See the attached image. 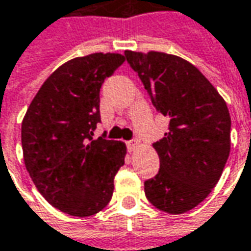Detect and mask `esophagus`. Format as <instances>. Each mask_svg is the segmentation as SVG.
<instances>
[{
	"mask_svg": "<svg viewBox=\"0 0 251 251\" xmlns=\"http://www.w3.org/2000/svg\"><path fill=\"white\" fill-rule=\"evenodd\" d=\"M137 146H139L137 140H130V142H127V150L129 151H134L137 149Z\"/></svg>",
	"mask_w": 251,
	"mask_h": 251,
	"instance_id": "esophagus-1",
	"label": "esophagus"
}]
</instances>
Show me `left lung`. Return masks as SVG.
<instances>
[{
    "mask_svg": "<svg viewBox=\"0 0 251 251\" xmlns=\"http://www.w3.org/2000/svg\"><path fill=\"white\" fill-rule=\"evenodd\" d=\"M157 112L169 118V132L152 147L160 172L144 182L150 203L183 214L218 183L230 151V115L225 100L193 64L160 51L126 50Z\"/></svg>",
    "mask_w": 251,
    "mask_h": 251,
    "instance_id": "8db88e82",
    "label": "left lung"
}]
</instances>
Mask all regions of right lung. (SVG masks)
Returning a JSON list of instances; mask_svg holds the SVG:
<instances>
[{"mask_svg":"<svg viewBox=\"0 0 251 251\" xmlns=\"http://www.w3.org/2000/svg\"><path fill=\"white\" fill-rule=\"evenodd\" d=\"M125 56L94 52L56 68L22 121L25 167L40 195L74 217H90L109 203L126 144L93 139L100 122V89Z\"/></svg>","mask_w":251,"mask_h":251,"instance_id":"obj_1","label":"right lung"}]
</instances>
